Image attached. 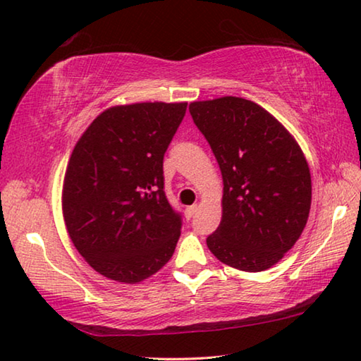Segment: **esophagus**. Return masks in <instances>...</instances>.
<instances>
[{"mask_svg": "<svg viewBox=\"0 0 361 361\" xmlns=\"http://www.w3.org/2000/svg\"><path fill=\"white\" fill-rule=\"evenodd\" d=\"M195 213H197V205H191L185 210V215H186L188 219H191L195 215Z\"/></svg>", "mask_w": 361, "mask_h": 361, "instance_id": "34e87169", "label": "esophagus"}]
</instances>
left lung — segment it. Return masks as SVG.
I'll return each mask as SVG.
<instances>
[{
  "label": "left lung",
  "mask_w": 361,
  "mask_h": 361,
  "mask_svg": "<svg viewBox=\"0 0 361 361\" xmlns=\"http://www.w3.org/2000/svg\"><path fill=\"white\" fill-rule=\"evenodd\" d=\"M202 132L223 175V218L207 237L216 258L259 272L295 245L312 200L307 161L296 140L256 103L240 97L194 102Z\"/></svg>",
  "instance_id": "1"
}]
</instances>
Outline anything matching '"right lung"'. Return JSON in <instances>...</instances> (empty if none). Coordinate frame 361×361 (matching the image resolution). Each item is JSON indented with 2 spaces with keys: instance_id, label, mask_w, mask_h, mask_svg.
Segmentation results:
<instances>
[{
  "instance_id": "add662e5",
  "label": "right lung",
  "mask_w": 361,
  "mask_h": 361,
  "mask_svg": "<svg viewBox=\"0 0 361 361\" xmlns=\"http://www.w3.org/2000/svg\"><path fill=\"white\" fill-rule=\"evenodd\" d=\"M188 103H133L97 116L70 157L63 218L97 272L137 283L172 258L181 215L164 191V154Z\"/></svg>"
}]
</instances>
